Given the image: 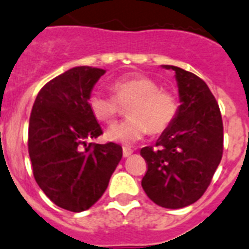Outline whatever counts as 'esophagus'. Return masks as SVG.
<instances>
[{
	"mask_svg": "<svg viewBox=\"0 0 249 249\" xmlns=\"http://www.w3.org/2000/svg\"><path fill=\"white\" fill-rule=\"evenodd\" d=\"M131 154H133V149L127 148V146H124V148H123V157L127 158L130 157Z\"/></svg>",
	"mask_w": 249,
	"mask_h": 249,
	"instance_id": "obj_1",
	"label": "esophagus"
}]
</instances>
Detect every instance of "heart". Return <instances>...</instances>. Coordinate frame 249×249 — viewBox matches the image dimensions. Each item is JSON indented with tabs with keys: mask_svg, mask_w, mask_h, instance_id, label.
Masks as SVG:
<instances>
[{
	"mask_svg": "<svg viewBox=\"0 0 249 249\" xmlns=\"http://www.w3.org/2000/svg\"><path fill=\"white\" fill-rule=\"evenodd\" d=\"M112 96L94 92L89 98V109L96 120L111 124L127 105L129 118L107 130L111 142L130 145L151 134H161L176 120L179 112L178 96L170 90L161 89L151 77L130 73L110 84Z\"/></svg>",
	"mask_w": 249,
	"mask_h": 249,
	"instance_id": "obj_1",
	"label": "heart"
}]
</instances>
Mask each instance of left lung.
I'll return each instance as SVG.
<instances>
[{"instance_id":"obj_1","label":"left lung","mask_w":249,"mask_h":249,"mask_svg":"<svg viewBox=\"0 0 249 249\" xmlns=\"http://www.w3.org/2000/svg\"><path fill=\"white\" fill-rule=\"evenodd\" d=\"M176 71L180 107L177 119L155 142L140 150L148 170L142 187L155 204L178 209L204 194L223 154V122L207 84L193 72Z\"/></svg>"}]
</instances>
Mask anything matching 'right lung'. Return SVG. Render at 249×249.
Wrapping results in <instances>:
<instances>
[{"instance_id":"1","label":"right lung","mask_w":249,"mask_h":249,"mask_svg":"<svg viewBox=\"0 0 249 249\" xmlns=\"http://www.w3.org/2000/svg\"><path fill=\"white\" fill-rule=\"evenodd\" d=\"M104 73L90 66L65 71L44 85L31 110L29 154L35 180L66 211L83 212L98 202L123 157L115 142H86L103 134L88 101Z\"/></svg>"}]
</instances>
